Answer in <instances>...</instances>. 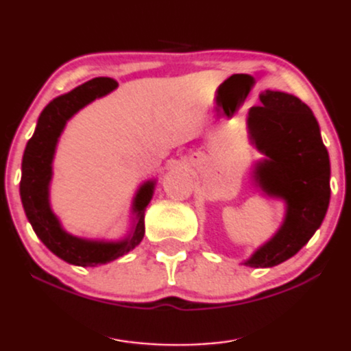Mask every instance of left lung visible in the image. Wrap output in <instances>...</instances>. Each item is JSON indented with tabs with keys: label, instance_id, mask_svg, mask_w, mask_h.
<instances>
[{
	"label": "left lung",
	"instance_id": "8db88e82",
	"mask_svg": "<svg viewBox=\"0 0 351 351\" xmlns=\"http://www.w3.org/2000/svg\"><path fill=\"white\" fill-rule=\"evenodd\" d=\"M248 111L250 143L263 157L251 167L261 194L283 202L281 224L245 265L274 267L293 258L322 226L330 199V165L319 125L310 108L291 93L264 90Z\"/></svg>",
	"mask_w": 351,
	"mask_h": 351
}]
</instances>
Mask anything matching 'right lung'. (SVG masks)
<instances>
[{"label":"right lung","mask_w":351,"mask_h":351,"mask_svg":"<svg viewBox=\"0 0 351 351\" xmlns=\"http://www.w3.org/2000/svg\"><path fill=\"white\" fill-rule=\"evenodd\" d=\"M117 87L110 77H95L53 98L38 117L22 159L21 199L25 215L38 239L53 254L79 267H97L111 263L140 245L145 237V211L156 189V178L143 181L130 205V227L121 239H87L73 235L63 227L51 205L53 159L68 121L82 108L106 97Z\"/></svg>","instance_id":"add662e5"}]
</instances>
